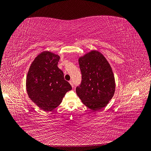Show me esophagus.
Returning <instances> with one entry per match:
<instances>
[{"mask_svg": "<svg viewBox=\"0 0 151 151\" xmlns=\"http://www.w3.org/2000/svg\"><path fill=\"white\" fill-rule=\"evenodd\" d=\"M69 83H70V84L71 85V86H72V88H73V87H74V85H73V81H72V80H70V81H69Z\"/></svg>", "mask_w": 151, "mask_h": 151, "instance_id": "obj_1", "label": "esophagus"}]
</instances>
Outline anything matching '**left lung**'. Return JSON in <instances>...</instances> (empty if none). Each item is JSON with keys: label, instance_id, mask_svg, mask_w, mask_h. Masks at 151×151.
Returning <instances> with one entry per match:
<instances>
[{"label": "left lung", "instance_id": "8db88e82", "mask_svg": "<svg viewBox=\"0 0 151 151\" xmlns=\"http://www.w3.org/2000/svg\"><path fill=\"white\" fill-rule=\"evenodd\" d=\"M82 75L81 85L76 92L88 108L97 111L106 106L115 92L112 68L104 56L91 50L78 58Z\"/></svg>", "mask_w": 151, "mask_h": 151}]
</instances>
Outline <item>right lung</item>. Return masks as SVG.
<instances>
[{
	"instance_id": "add662e5",
	"label": "right lung",
	"mask_w": 151,
	"mask_h": 151,
	"mask_svg": "<svg viewBox=\"0 0 151 151\" xmlns=\"http://www.w3.org/2000/svg\"><path fill=\"white\" fill-rule=\"evenodd\" d=\"M60 58L52 52L43 51L32 61L27 73L28 96L39 108L47 112L59 106L66 93L71 90L57 66Z\"/></svg>"
}]
</instances>
